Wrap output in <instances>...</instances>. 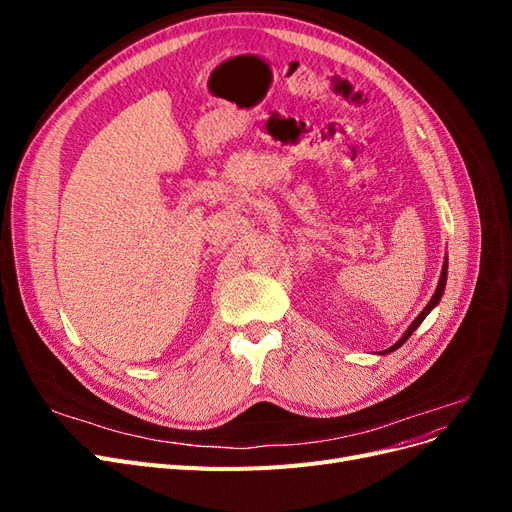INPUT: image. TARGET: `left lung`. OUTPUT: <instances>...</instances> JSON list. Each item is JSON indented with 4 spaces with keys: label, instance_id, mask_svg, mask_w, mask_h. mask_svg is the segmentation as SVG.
Returning <instances> with one entry per match:
<instances>
[{
    "label": "left lung",
    "instance_id": "1",
    "mask_svg": "<svg viewBox=\"0 0 512 512\" xmlns=\"http://www.w3.org/2000/svg\"><path fill=\"white\" fill-rule=\"evenodd\" d=\"M446 269H448V260H444V267H442V275H440V282H438V288H436V292H433V297H431V301H429V303L425 305V309H423V312L416 316V320H414V322L410 324V327H408V331L404 333V337H401V339H399V342H397L395 346H391L389 350H384V352H393V350H397V348H399L401 344H404V342H406V339H408V337H410V335H412V333H414V331L418 329V324H421V322H423V320L427 318V314L431 312V309L438 305V301L442 299V294H444V286H446Z\"/></svg>",
    "mask_w": 512,
    "mask_h": 512
}]
</instances>
